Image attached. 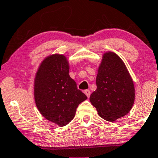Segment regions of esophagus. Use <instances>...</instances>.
<instances>
[{"instance_id": "34e87169", "label": "esophagus", "mask_w": 158, "mask_h": 158, "mask_svg": "<svg viewBox=\"0 0 158 158\" xmlns=\"http://www.w3.org/2000/svg\"><path fill=\"white\" fill-rule=\"evenodd\" d=\"M84 93L85 94V95L88 97V98H89L90 95H91V91H90L89 90H85V91H84Z\"/></svg>"}]
</instances>
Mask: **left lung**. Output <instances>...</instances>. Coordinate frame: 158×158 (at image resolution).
<instances>
[{
    "label": "left lung",
    "instance_id": "8db88e82",
    "mask_svg": "<svg viewBox=\"0 0 158 158\" xmlns=\"http://www.w3.org/2000/svg\"><path fill=\"white\" fill-rule=\"evenodd\" d=\"M96 85L90 101L102 118L112 122L131 110L135 100L134 84L125 64L117 54L106 52L102 55Z\"/></svg>",
    "mask_w": 158,
    "mask_h": 158
}]
</instances>
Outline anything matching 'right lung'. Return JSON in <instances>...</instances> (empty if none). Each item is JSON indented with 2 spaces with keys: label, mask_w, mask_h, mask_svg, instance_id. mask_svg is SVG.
Listing matches in <instances>:
<instances>
[{
  "label": "right lung",
  "mask_w": 158,
  "mask_h": 158,
  "mask_svg": "<svg viewBox=\"0 0 158 158\" xmlns=\"http://www.w3.org/2000/svg\"><path fill=\"white\" fill-rule=\"evenodd\" d=\"M70 64L65 55L46 56L38 67L34 81V101L45 118L64 127L73 119L76 108L87 97L69 75Z\"/></svg>",
  "instance_id": "obj_1"
}]
</instances>
